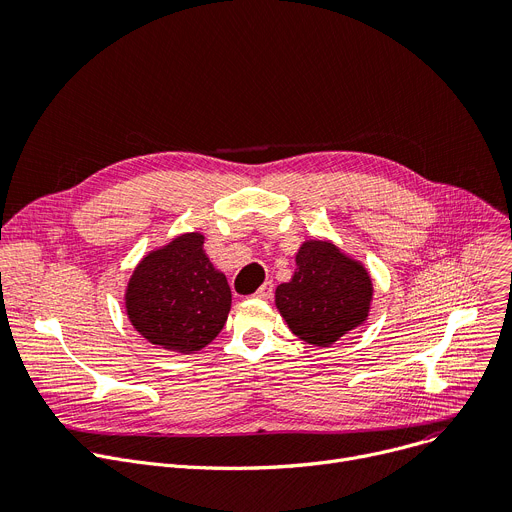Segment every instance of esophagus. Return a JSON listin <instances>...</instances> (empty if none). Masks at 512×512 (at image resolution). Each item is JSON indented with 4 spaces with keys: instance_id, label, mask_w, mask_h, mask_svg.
I'll return each instance as SVG.
<instances>
[{
    "instance_id": "1",
    "label": "esophagus",
    "mask_w": 512,
    "mask_h": 512,
    "mask_svg": "<svg viewBox=\"0 0 512 512\" xmlns=\"http://www.w3.org/2000/svg\"><path fill=\"white\" fill-rule=\"evenodd\" d=\"M255 296H257V298H263V300L274 296V282H265V284L255 292Z\"/></svg>"
}]
</instances>
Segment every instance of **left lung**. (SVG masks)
Segmentation results:
<instances>
[{"label": "left lung", "mask_w": 512, "mask_h": 512, "mask_svg": "<svg viewBox=\"0 0 512 512\" xmlns=\"http://www.w3.org/2000/svg\"><path fill=\"white\" fill-rule=\"evenodd\" d=\"M296 274L276 290V304L302 342L331 346L368 315L372 284L366 269L331 243L309 241L296 255Z\"/></svg>", "instance_id": "obj_1"}]
</instances>
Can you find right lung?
I'll return each mask as SVG.
<instances>
[{
	"instance_id": "add662e5",
	"label": "right lung",
	"mask_w": 512,
	"mask_h": 512,
	"mask_svg": "<svg viewBox=\"0 0 512 512\" xmlns=\"http://www.w3.org/2000/svg\"><path fill=\"white\" fill-rule=\"evenodd\" d=\"M230 286L203 253V236L183 234L150 253L127 288V315L148 342L197 352L222 331Z\"/></svg>"
}]
</instances>
